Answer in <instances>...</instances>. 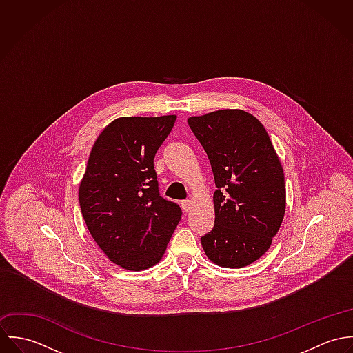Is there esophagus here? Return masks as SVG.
<instances>
[{"label": "esophagus", "mask_w": 353, "mask_h": 353, "mask_svg": "<svg viewBox=\"0 0 353 353\" xmlns=\"http://www.w3.org/2000/svg\"><path fill=\"white\" fill-rule=\"evenodd\" d=\"M181 205H182V209L185 212H189L190 208H192V200H183V201L181 202Z\"/></svg>", "instance_id": "obj_1"}]
</instances>
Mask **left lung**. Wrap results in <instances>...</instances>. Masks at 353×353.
Segmentation results:
<instances>
[{"label": "left lung", "mask_w": 353, "mask_h": 353, "mask_svg": "<svg viewBox=\"0 0 353 353\" xmlns=\"http://www.w3.org/2000/svg\"><path fill=\"white\" fill-rule=\"evenodd\" d=\"M188 122L209 157L217 188L214 227L202 236V249L219 266H248L268 252L284 219L280 159L263 125L243 110H217Z\"/></svg>", "instance_id": "1"}]
</instances>
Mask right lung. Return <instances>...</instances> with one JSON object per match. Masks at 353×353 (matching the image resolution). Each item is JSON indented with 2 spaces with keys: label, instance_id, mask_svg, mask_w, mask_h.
<instances>
[{
  "label": "right lung",
  "instance_id": "add662e5",
  "mask_svg": "<svg viewBox=\"0 0 353 353\" xmlns=\"http://www.w3.org/2000/svg\"><path fill=\"white\" fill-rule=\"evenodd\" d=\"M176 115L121 117L97 139L79 188L90 234L101 252L128 270L156 265L182 217L159 194L153 159Z\"/></svg>",
  "mask_w": 353,
  "mask_h": 353
}]
</instances>
